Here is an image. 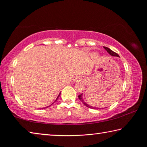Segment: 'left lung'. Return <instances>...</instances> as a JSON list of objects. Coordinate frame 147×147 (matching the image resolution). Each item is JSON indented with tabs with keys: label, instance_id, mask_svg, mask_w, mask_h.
I'll return each mask as SVG.
<instances>
[{
	"label": "left lung",
	"instance_id": "8db88e82",
	"mask_svg": "<svg viewBox=\"0 0 147 147\" xmlns=\"http://www.w3.org/2000/svg\"><path fill=\"white\" fill-rule=\"evenodd\" d=\"M104 49H105L107 52H108V53L109 54H110L111 56H117V57H119V56L117 54L115 53V52H113V51H111V49H109V48H108V47H104ZM78 98H79L80 100V101L82 102V103L84 104V105H86V106L88 107V108H92V109H102V108H96V107H93V106H89V104H87V103H86L85 102H84V100L83 98H82V94H79V95H78Z\"/></svg>",
	"mask_w": 147,
	"mask_h": 147
}]
</instances>
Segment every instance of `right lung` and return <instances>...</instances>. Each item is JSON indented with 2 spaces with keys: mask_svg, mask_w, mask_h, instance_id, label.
Here are the masks:
<instances>
[{
  "mask_svg": "<svg viewBox=\"0 0 147 147\" xmlns=\"http://www.w3.org/2000/svg\"><path fill=\"white\" fill-rule=\"evenodd\" d=\"M60 94H61V93H59V94H58V97H57V98H56V100H55V101H54V102H56V101L57 100H58V98H59V95H60ZM53 103H54V102H53ZM52 104H51V105H52ZM51 105H50V106H47V107H46V108H48V107H50V106H51ZM44 108H43V109H44Z\"/></svg>",
  "mask_w": 147,
  "mask_h": 147,
  "instance_id": "right-lung-1",
  "label": "right lung"
}]
</instances>
